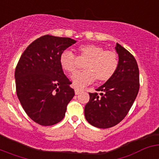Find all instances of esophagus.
I'll list each match as a JSON object with an SVG mask.
<instances>
[{
  "instance_id": "34e87169",
  "label": "esophagus",
  "mask_w": 159,
  "mask_h": 159,
  "mask_svg": "<svg viewBox=\"0 0 159 159\" xmlns=\"http://www.w3.org/2000/svg\"><path fill=\"white\" fill-rule=\"evenodd\" d=\"M82 92H83V90L80 89V88H75V95H79V94L81 93Z\"/></svg>"
}]
</instances>
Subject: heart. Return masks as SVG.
I'll list each match as a JSON object with an SVG mask.
<instances>
[{"mask_svg": "<svg viewBox=\"0 0 159 159\" xmlns=\"http://www.w3.org/2000/svg\"><path fill=\"white\" fill-rule=\"evenodd\" d=\"M80 57L87 60L85 71L72 76V82L78 88L88 86L97 80L99 84L107 82L116 73L119 66V57L115 51L105 50L103 47L94 43L81 45L78 49ZM60 67L68 73L75 72L79 67L75 56L70 50H64L59 58Z\"/></svg>", "mask_w": 159, "mask_h": 159, "instance_id": "1", "label": "heart"}]
</instances>
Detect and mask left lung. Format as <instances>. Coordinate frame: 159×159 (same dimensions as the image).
Instances as JSON below:
<instances>
[{"label": "left lung", "mask_w": 159, "mask_h": 159, "mask_svg": "<svg viewBox=\"0 0 159 159\" xmlns=\"http://www.w3.org/2000/svg\"><path fill=\"white\" fill-rule=\"evenodd\" d=\"M116 50L119 66L113 76L97 88L98 93H89L90 99L84 108L87 121L98 128H109L126 117L139 90V71L131 53L119 43Z\"/></svg>", "instance_id": "8db88e82"}]
</instances>
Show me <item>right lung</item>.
<instances>
[{"instance_id":"obj_1","label":"right lung","mask_w":159,"mask_h":159,"mask_svg":"<svg viewBox=\"0 0 159 159\" xmlns=\"http://www.w3.org/2000/svg\"><path fill=\"white\" fill-rule=\"evenodd\" d=\"M69 37L40 36L22 53L15 70L16 95L30 119L41 126L64 119L75 92L60 67V53L75 43Z\"/></svg>"}]
</instances>
